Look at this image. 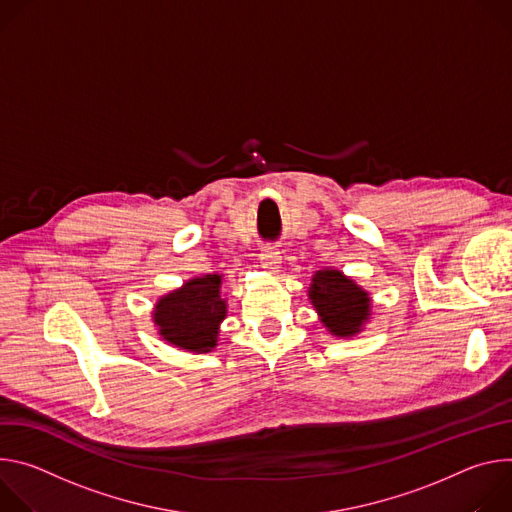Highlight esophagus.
Listing matches in <instances>:
<instances>
[{
    "label": "esophagus",
    "instance_id": "34e87169",
    "mask_svg": "<svg viewBox=\"0 0 512 512\" xmlns=\"http://www.w3.org/2000/svg\"><path fill=\"white\" fill-rule=\"evenodd\" d=\"M280 262H282L280 252H276V250H272V248H266V250L260 252V266H262L264 270H268V272H278V270H280Z\"/></svg>",
    "mask_w": 512,
    "mask_h": 512
}]
</instances>
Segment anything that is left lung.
<instances>
[{
	"instance_id": "obj_1",
	"label": "left lung",
	"mask_w": 512,
	"mask_h": 512,
	"mask_svg": "<svg viewBox=\"0 0 512 512\" xmlns=\"http://www.w3.org/2000/svg\"><path fill=\"white\" fill-rule=\"evenodd\" d=\"M323 327L335 337H354L372 319V297L337 268L317 270L307 291Z\"/></svg>"
}]
</instances>
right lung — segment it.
<instances>
[{"mask_svg": "<svg viewBox=\"0 0 512 512\" xmlns=\"http://www.w3.org/2000/svg\"><path fill=\"white\" fill-rule=\"evenodd\" d=\"M221 285L223 276L217 272L193 276L156 301L152 323L166 344L191 354L215 350L219 325L227 315Z\"/></svg>", "mask_w": 512, "mask_h": 512, "instance_id": "add662e5", "label": "right lung"}]
</instances>
